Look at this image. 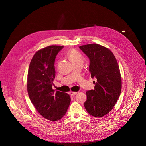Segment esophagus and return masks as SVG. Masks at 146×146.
<instances>
[{"label":"esophagus","mask_w":146,"mask_h":146,"mask_svg":"<svg viewBox=\"0 0 146 146\" xmlns=\"http://www.w3.org/2000/svg\"><path fill=\"white\" fill-rule=\"evenodd\" d=\"M70 94L72 96H74L77 94V92H74V91H70Z\"/></svg>","instance_id":"1"}]
</instances>
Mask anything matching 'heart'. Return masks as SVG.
<instances>
[{"label":"heart","instance_id":"heart-1","mask_svg":"<svg viewBox=\"0 0 146 146\" xmlns=\"http://www.w3.org/2000/svg\"><path fill=\"white\" fill-rule=\"evenodd\" d=\"M68 56L73 65L77 63H80L82 64L84 63V56L74 49L70 50L68 52Z\"/></svg>","mask_w":146,"mask_h":146}]
</instances>
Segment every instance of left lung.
Wrapping results in <instances>:
<instances>
[{
    "label": "left lung",
    "instance_id": "left-lung-1",
    "mask_svg": "<svg viewBox=\"0 0 146 146\" xmlns=\"http://www.w3.org/2000/svg\"><path fill=\"white\" fill-rule=\"evenodd\" d=\"M89 58L90 73L95 77L94 90L86 92L84 107L95 117L109 113L116 104L121 91L122 80L119 68L113 53L109 48L98 44L80 46Z\"/></svg>",
    "mask_w": 146,
    "mask_h": 146
}]
</instances>
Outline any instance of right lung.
<instances>
[{"label": "right lung", "instance_id": "right-lung-1", "mask_svg": "<svg viewBox=\"0 0 146 146\" xmlns=\"http://www.w3.org/2000/svg\"><path fill=\"white\" fill-rule=\"evenodd\" d=\"M62 46H50L37 51L31 59L28 72L29 97L38 113L51 121L63 117L69 106L70 96L52 88L55 77V59Z\"/></svg>", "mask_w": 146, "mask_h": 146}]
</instances>
